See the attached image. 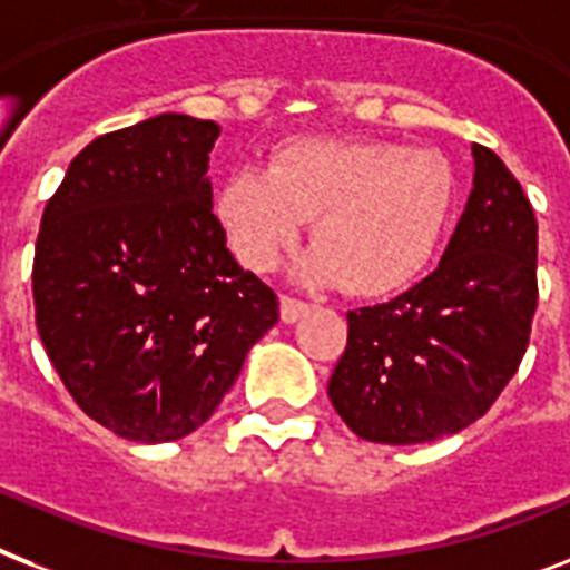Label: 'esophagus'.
<instances>
[{"instance_id":"obj_1","label":"esophagus","mask_w":570,"mask_h":570,"mask_svg":"<svg viewBox=\"0 0 570 570\" xmlns=\"http://www.w3.org/2000/svg\"><path fill=\"white\" fill-rule=\"evenodd\" d=\"M307 313V301L295 298V295H281V318L284 322H295Z\"/></svg>"}]
</instances>
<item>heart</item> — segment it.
Wrapping results in <instances>:
<instances>
[{
  "mask_svg": "<svg viewBox=\"0 0 570 570\" xmlns=\"http://www.w3.org/2000/svg\"><path fill=\"white\" fill-rule=\"evenodd\" d=\"M456 205V173L433 149L390 140H293L269 173L239 166L216 213L248 269H272L313 216L295 263L301 281L351 295H386L424 272Z\"/></svg>",
  "mask_w": 570,
  "mask_h": 570,
  "instance_id": "1",
  "label": "heart"
}]
</instances>
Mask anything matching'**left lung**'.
Listing matches in <instances>:
<instances>
[{
  "mask_svg": "<svg viewBox=\"0 0 570 570\" xmlns=\"http://www.w3.org/2000/svg\"><path fill=\"white\" fill-rule=\"evenodd\" d=\"M474 151V189L439 269L404 295L348 313L333 410L365 442L421 445L469 428L530 345L539 225L501 157Z\"/></svg>",
  "mask_w": 570,
  "mask_h": 570,
  "instance_id": "obj_1",
  "label": "left lung"
}]
</instances>
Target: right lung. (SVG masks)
Listing matches in <instances>:
<instances>
[{
	"mask_svg": "<svg viewBox=\"0 0 570 570\" xmlns=\"http://www.w3.org/2000/svg\"><path fill=\"white\" fill-rule=\"evenodd\" d=\"M216 137L213 119L184 114L101 134L40 222L37 333L72 401L131 442L202 428L281 316L213 213Z\"/></svg>",
	"mask_w": 570,
	"mask_h": 570,
	"instance_id": "add662e5",
	"label": "right lung"
}]
</instances>
